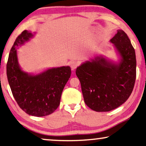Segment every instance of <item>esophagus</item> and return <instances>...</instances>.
<instances>
[{"label": "esophagus", "instance_id": "obj_1", "mask_svg": "<svg viewBox=\"0 0 146 146\" xmlns=\"http://www.w3.org/2000/svg\"><path fill=\"white\" fill-rule=\"evenodd\" d=\"M70 66H71V69H72L73 71H74L78 66H79V63H78L77 61H72L70 62Z\"/></svg>", "mask_w": 146, "mask_h": 146}]
</instances>
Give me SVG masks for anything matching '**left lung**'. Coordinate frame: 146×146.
Instances as JSON below:
<instances>
[{
	"label": "left lung",
	"instance_id": "left-lung-1",
	"mask_svg": "<svg viewBox=\"0 0 146 146\" xmlns=\"http://www.w3.org/2000/svg\"><path fill=\"white\" fill-rule=\"evenodd\" d=\"M110 42L122 57L119 64L96 57L76 69L84 101L96 112L110 111L124 103L132 93L136 77L135 50L127 34L119 30Z\"/></svg>",
	"mask_w": 146,
	"mask_h": 146
}]
</instances>
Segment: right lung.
I'll use <instances>...</instances> for the list:
<instances>
[{
	"mask_svg": "<svg viewBox=\"0 0 146 146\" xmlns=\"http://www.w3.org/2000/svg\"><path fill=\"white\" fill-rule=\"evenodd\" d=\"M32 36L28 30H24L16 38L8 59L7 75L12 93L20 108L32 116H44L53 113L59 106L71 71L67 66L48 69L37 75L22 71L18 63L16 48Z\"/></svg>",
	"mask_w": 146,
	"mask_h": 146,
	"instance_id": "obj_1",
	"label": "right lung"
}]
</instances>
